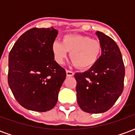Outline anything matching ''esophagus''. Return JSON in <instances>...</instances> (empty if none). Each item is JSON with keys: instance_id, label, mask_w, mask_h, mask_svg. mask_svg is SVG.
Instances as JSON below:
<instances>
[{"instance_id": "esophagus-1", "label": "esophagus", "mask_w": 135, "mask_h": 135, "mask_svg": "<svg viewBox=\"0 0 135 135\" xmlns=\"http://www.w3.org/2000/svg\"><path fill=\"white\" fill-rule=\"evenodd\" d=\"M66 76H73L74 75V73L73 71H71L66 70Z\"/></svg>"}]
</instances>
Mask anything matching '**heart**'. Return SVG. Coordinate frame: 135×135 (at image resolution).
Here are the masks:
<instances>
[{"label":"heart","instance_id":"1","mask_svg":"<svg viewBox=\"0 0 135 135\" xmlns=\"http://www.w3.org/2000/svg\"><path fill=\"white\" fill-rule=\"evenodd\" d=\"M51 50L55 60L63 64L70 52V59L74 64L79 69H87L95 65L102 52L100 42L82 35H66L61 42H53Z\"/></svg>","mask_w":135,"mask_h":135}]
</instances>
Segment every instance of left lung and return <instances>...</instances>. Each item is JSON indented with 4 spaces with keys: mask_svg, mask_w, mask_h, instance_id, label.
I'll list each match as a JSON object with an SVG mask.
<instances>
[{
    "mask_svg": "<svg viewBox=\"0 0 135 135\" xmlns=\"http://www.w3.org/2000/svg\"><path fill=\"white\" fill-rule=\"evenodd\" d=\"M96 35L101 56L89 70L75 74L77 103L82 110L100 113L109 110L123 92L125 69L122 53L113 39L101 32Z\"/></svg>",
    "mask_w": 135,
    "mask_h": 135,
    "instance_id": "left-lung-1",
    "label": "left lung"
}]
</instances>
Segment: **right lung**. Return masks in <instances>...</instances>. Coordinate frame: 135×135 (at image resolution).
<instances>
[{
    "instance_id": "1",
    "label": "right lung",
    "mask_w": 135,
    "mask_h": 135,
    "mask_svg": "<svg viewBox=\"0 0 135 135\" xmlns=\"http://www.w3.org/2000/svg\"><path fill=\"white\" fill-rule=\"evenodd\" d=\"M58 31L32 28L19 37L8 56V82L19 104L45 112L58 101L66 71L54 61L51 50Z\"/></svg>"
}]
</instances>
